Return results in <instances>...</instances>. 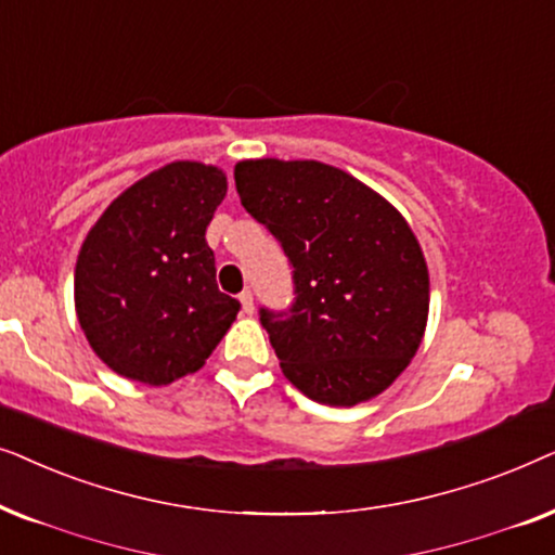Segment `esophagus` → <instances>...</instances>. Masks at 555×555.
Wrapping results in <instances>:
<instances>
[{
  "label": "esophagus",
  "instance_id": "1",
  "mask_svg": "<svg viewBox=\"0 0 555 555\" xmlns=\"http://www.w3.org/2000/svg\"><path fill=\"white\" fill-rule=\"evenodd\" d=\"M241 307H243V312H246V314H254V294H250V292H243L241 294Z\"/></svg>",
  "mask_w": 555,
  "mask_h": 555
}]
</instances>
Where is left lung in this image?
<instances>
[{
	"instance_id": "1",
	"label": "left lung",
	"mask_w": 555,
	"mask_h": 555,
	"mask_svg": "<svg viewBox=\"0 0 555 555\" xmlns=\"http://www.w3.org/2000/svg\"><path fill=\"white\" fill-rule=\"evenodd\" d=\"M235 190L294 269V305L261 309L282 373L317 403L383 393L409 367L428 317L426 258L405 218L314 159L238 162Z\"/></svg>"
}]
</instances>
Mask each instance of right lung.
I'll return each mask as SVG.
<instances>
[{
	"label": "right lung",
	"mask_w": 555,
	"mask_h": 555,
	"mask_svg": "<svg viewBox=\"0 0 555 555\" xmlns=\"http://www.w3.org/2000/svg\"><path fill=\"white\" fill-rule=\"evenodd\" d=\"M228 182L203 162H169L124 190L88 231L76 314L111 371L167 386L201 371L238 314L205 241Z\"/></svg>",
	"instance_id": "add662e5"
}]
</instances>
